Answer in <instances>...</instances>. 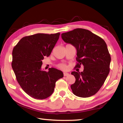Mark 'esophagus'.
I'll return each mask as SVG.
<instances>
[{
    "mask_svg": "<svg viewBox=\"0 0 123 123\" xmlns=\"http://www.w3.org/2000/svg\"><path fill=\"white\" fill-rule=\"evenodd\" d=\"M63 75H64V76H68V75H69V74L68 73H63Z\"/></svg>",
    "mask_w": 123,
    "mask_h": 123,
    "instance_id": "34e87169",
    "label": "esophagus"
}]
</instances>
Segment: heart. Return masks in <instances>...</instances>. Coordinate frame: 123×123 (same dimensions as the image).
<instances>
[{"label":"heart","instance_id":"b5f03b06","mask_svg":"<svg viewBox=\"0 0 123 123\" xmlns=\"http://www.w3.org/2000/svg\"><path fill=\"white\" fill-rule=\"evenodd\" d=\"M59 67L61 68V69H63V70H66V69H67V67L66 65H65V64H60V65H59Z\"/></svg>","mask_w":123,"mask_h":123}]
</instances>
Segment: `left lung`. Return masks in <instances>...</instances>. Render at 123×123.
<instances>
[{"instance_id": "obj_1", "label": "left lung", "mask_w": 123, "mask_h": 123, "mask_svg": "<svg viewBox=\"0 0 123 123\" xmlns=\"http://www.w3.org/2000/svg\"><path fill=\"white\" fill-rule=\"evenodd\" d=\"M61 37L76 49L78 63L84 71L72 72L75 82L70 86L73 93L81 98L89 97L98 92L110 72L111 56L106 43L101 37L86 29L78 28L63 33Z\"/></svg>"}]
</instances>
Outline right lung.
Returning <instances> with one entry per match:
<instances>
[{
    "label": "right lung",
    "instance_id": "obj_1",
    "mask_svg": "<svg viewBox=\"0 0 123 123\" xmlns=\"http://www.w3.org/2000/svg\"><path fill=\"white\" fill-rule=\"evenodd\" d=\"M60 34H36L23 37L12 51V67L22 88L30 97L44 99L53 94L63 72L51 68L43 71L44 57L50 55Z\"/></svg>",
    "mask_w": 123,
    "mask_h": 123
}]
</instances>
